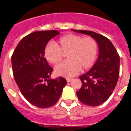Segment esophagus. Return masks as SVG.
I'll list each match as a JSON object with an SVG mask.
<instances>
[{
  "label": "esophagus",
  "instance_id": "1",
  "mask_svg": "<svg viewBox=\"0 0 131 131\" xmlns=\"http://www.w3.org/2000/svg\"><path fill=\"white\" fill-rule=\"evenodd\" d=\"M71 81H72V79H70V78H67V81L68 83L71 82Z\"/></svg>",
  "mask_w": 131,
  "mask_h": 131
}]
</instances>
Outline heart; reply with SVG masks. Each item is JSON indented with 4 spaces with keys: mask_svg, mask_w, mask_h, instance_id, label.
<instances>
[{
    "mask_svg": "<svg viewBox=\"0 0 131 131\" xmlns=\"http://www.w3.org/2000/svg\"><path fill=\"white\" fill-rule=\"evenodd\" d=\"M56 46L48 44L43 54L50 63H60L67 54L69 59L55 67L54 73L59 76L73 77L81 70L91 68L96 60L98 46L93 38H83L76 34L65 35L57 41Z\"/></svg>",
    "mask_w": 131,
    "mask_h": 131,
    "instance_id": "b5f03b06",
    "label": "heart"
}]
</instances>
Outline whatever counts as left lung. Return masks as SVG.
Returning <instances> with one entry per match:
<instances>
[{"label": "left lung", "mask_w": 131, "mask_h": 131, "mask_svg": "<svg viewBox=\"0 0 131 131\" xmlns=\"http://www.w3.org/2000/svg\"><path fill=\"white\" fill-rule=\"evenodd\" d=\"M90 36L96 41L99 48L97 60L93 67L79 76L82 85L77 95L81 102L97 106L105 102L115 88L119 77L120 57L110 40L91 31L75 30Z\"/></svg>", "instance_id": "8db88e82"}]
</instances>
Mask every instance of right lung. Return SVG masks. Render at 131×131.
<instances>
[{
  "label": "right lung",
  "instance_id": "add662e5",
  "mask_svg": "<svg viewBox=\"0 0 131 131\" xmlns=\"http://www.w3.org/2000/svg\"><path fill=\"white\" fill-rule=\"evenodd\" d=\"M59 34L56 30L31 33L19 41L11 57L14 78L22 95L38 108L54 105L67 84L62 77L50 79L52 69L43 54L48 42Z\"/></svg>",
  "mask_w": 131,
  "mask_h": 131
}]
</instances>
